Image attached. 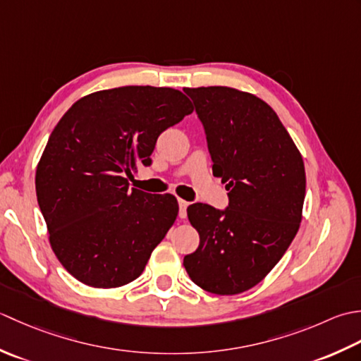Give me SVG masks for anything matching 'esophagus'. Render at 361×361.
<instances>
[{
  "label": "esophagus",
  "instance_id": "esophagus-1",
  "mask_svg": "<svg viewBox=\"0 0 361 361\" xmlns=\"http://www.w3.org/2000/svg\"><path fill=\"white\" fill-rule=\"evenodd\" d=\"M190 205V202L179 200V216L180 218H185L187 216V207Z\"/></svg>",
  "mask_w": 361,
  "mask_h": 361
}]
</instances>
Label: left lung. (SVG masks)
Masks as SVG:
<instances>
[{
    "label": "left lung",
    "mask_w": 361,
    "mask_h": 361,
    "mask_svg": "<svg viewBox=\"0 0 361 361\" xmlns=\"http://www.w3.org/2000/svg\"><path fill=\"white\" fill-rule=\"evenodd\" d=\"M205 128L213 176L229 190L219 212L187 209L200 246L183 257L191 281L229 296L269 274L296 237L305 197V168L277 114L255 94L232 87L183 88Z\"/></svg>",
    "instance_id": "1"
}]
</instances>
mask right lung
<instances>
[{"label":"right lung","mask_w":361,"mask_h":361,"mask_svg":"<svg viewBox=\"0 0 361 361\" xmlns=\"http://www.w3.org/2000/svg\"><path fill=\"white\" fill-rule=\"evenodd\" d=\"M191 112L176 88L126 85L78 99L56 124L37 165V201L51 249L79 282L118 288L143 273L179 204L130 188L128 178Z\"/></svg>","instance_id":"obj_1"}]
</instances>
